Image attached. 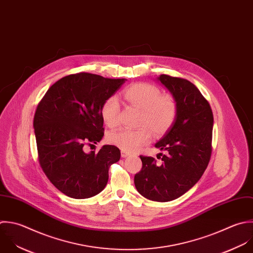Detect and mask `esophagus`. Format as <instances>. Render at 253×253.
Masks as SVG:
<instances>
[{
	"label": "esophagus",
	"instance_id": "1",
	"mask_svg": "<svg viewBox=\"0 0 253 253\" xmlns=\"http://www.w3.org/2000/svg\"><path fill=\"white\" fill-rule=\"evenodd\" d=\"M129 156V153H127V152H125V151H121V157L122 158H126V157H128Z\"/></svg>",
	"mask_w": 253,
	"mask_h": 253
}]
</instances>
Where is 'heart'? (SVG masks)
Returning a JSON list of instances; mask_svg holds the SVG:
<instances>
[{
    "label": "heart",
    "instance_id": "obj_1",
    "mask_svg": "<svg viewBox=\"0 0 253 253\" xmlns=\"http://www.w3.org/2000/svg\"><path fill=\"white\" fill-rule=\"evenodd\" d=\"M124 101L139 109L138 129H120L111 133L109 142L122 151L134 152L147 145L152 139L165 135L173 125L178 113V104L170 93H162L161 89L148 83H137L126 87L122 92ZM120 107L114 97H109L101 106L103 122L114 128L119 122Z\"/></svg>",
    "mask_w": 253,
    "mask_h": 253
}]
</instances>
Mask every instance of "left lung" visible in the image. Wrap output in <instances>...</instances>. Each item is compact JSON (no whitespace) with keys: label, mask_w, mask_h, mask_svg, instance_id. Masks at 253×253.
<instances>
[{"label":"left lung","mask_w":253,"mask_h":253,"mask_svg":"<svg viewBox=\"0 0 253 253\" xmlns=\"http://www.w3.org/2000/svg\"><path fill=\"white\" fill-rule=\"evenodd\" d=\"M159 80L175 97L178 113L171 128L156 144L167 151L161 154L162 164L155 158L140 156L142 169L135 174L134 183L145 198L168 202L192 188L207 169L214 117L208 100L191 82L169 75H161Z\"/></svg>","instance_id":"1"}]
</instances>
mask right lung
<instances>
[{"label": "right lung", "mask_w": 253, "mask_h": 253, "mask_svg": "<svg viewBox=\"0 0 253 253\" xmlns=\"http://www.w3.org/2000/svg\"><path fill=\"white\" fill-rule=\"evenodd\" d=\"M125 79H109L90 73L66 76L39 101L33 127L40 168L50 182L65 195L85 199L101 192L108 170L120 160L111 145L85 153L104 135L100 109Z\"/></svg>", "instance_id": "obj_1"}]
</instances>
